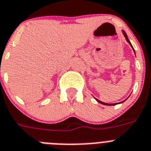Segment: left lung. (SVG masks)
<instances>
[{
	"label": "left lung",
	"instance_id": "8db88e82",
	"mask_svg": "<svg viewBox=\"0 0 151 151\" xmlns=\"http://www.w3.org/2000/svg\"><path fill=\"white\" fill-rule=\"evenodd\" d=\"M122 33H123V35H124V38H125V39H126V41L128 42V43H129V45H130L131 46H132V49H133V51H134V48H133V46H132V43L130 42V41H129V39H128V36H127L126 32H124V30H122ZM134 54H135V52H134ZM96 100L97 101V102H99V103H101V104L106 105V106H115V105H116V103H103V102H101V101H99V99H96ZM125 100H126V99H125ZM125 100L122 101V103H123V102H124V101H125Z\"/></svg>",
	"mask_w": 151,
	"mask_h": 151
}]
</instances>
